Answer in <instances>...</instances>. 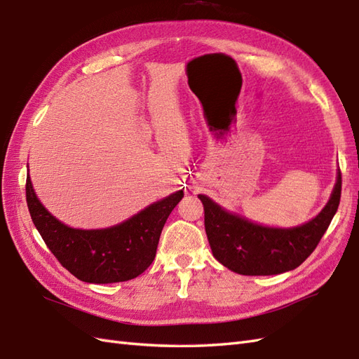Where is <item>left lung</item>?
<instances>
[{"label": "left lung", "mask_w": 359, "mask_h": 359, "mask_svg": "<svg viewBox=\"0 0 359 359\" xmlns=\"http://www.w3.org/2000/svg\"><path fill=\"white\" fill-rule=\"evenodd\" d=\"M205 211V232L212 255L240 275H278L299 267L313 254L340 205L341 172L325 208L296 228L280 229L252 224L231 215L205 195H198Z\"/></svg>", "instance_id": "obj_1"}]
</instances>
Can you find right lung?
Instances as JSON below:
<instances>
[{"mask_svg":"<svg viewBox=\"0 0 359 359\" xmlns=\"http://www.w3.org/2000/svg\"><path fill=\"white\" fill-rule=\"evenodd\" d=\"M25 193L28 211L45 245L66 270L90 284L123 283L142 275L156 258L163 226L184 196L182 190L172 193L111 228L75 229L42 205L30 177Z\"/></svg>","mask_w":359,"mask_h":359,"instance_id":"1","label":"right lung"}]
</instances>
